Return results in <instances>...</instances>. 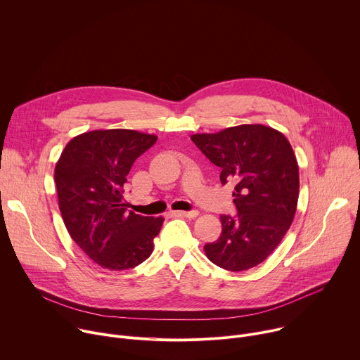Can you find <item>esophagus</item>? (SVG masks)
<instances>
[{"mask_svg":"<svg viewBox=\"0 0 360 360\" xmlns=\"http://www.w3.org/2000/svg\"><path fill=\"white\" fill-rule=\"evenodd\" d=\"M174 216L177 217H187V219H194L198 216L197 210H191V212H173Z\"/></svg>","mask_w":360,"mask_h":360,"instance_id":"34e87169","label":"esophagus"}]
</instances>
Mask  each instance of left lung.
<instances>
[{
	"instance_id": "left-lung-1",
	"label": "left lung",
	"mask_w": 360,
	"mask_h": 360,
	"mask_svg": "<svg viewBox=\"0 0 360 360\" xmlns=\"http://www.w3.org/2000/svg\"><path fill=\"white\" fill-rule=\"evenodd\" d=\"M193 143L234 183L237 216H220L221 234L205 246L216 266L243 271L264 262L289 230L299 198V166L288 139L263 124H242Z\"/></svg>"
}]
</instances>
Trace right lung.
Segmentation results:
<instances>
[{
  "label": "right lung",
  "mask_w": 360,
  "mask_h": 360,
  "mask_svg": "<svg viewBox=\"0 0 360 360\" xmlns=\"http://www.w3.org/2000/svg\"><path fill=\"white\" fill-rule=\"evenodd\" d=\"M157 136L94 130L71 139L56 165L58 207L72 240L103 269L126 270L150 257L163 217L127 210V174Z\"/></svg>",
  "instance_id": "add662e5"
}]
</instances>
